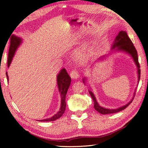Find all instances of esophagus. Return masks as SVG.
<instances>
[{"label": "esophagus", "mask_w": 148, "mask_h": 148, "mask_svg": "<svg viewBox=\"0 0 148 148\" xmlns=\"http://www.w3.org/2000/svg\"><path fill=\"white\" fill-rule=\"evenodd\" d=\"M70 75L72 79H77L79 77V73L78 72V71H77L76 70H73L71 71L70 73Z\"/></svg>", "instance_id": "34e87169"}]
</instances>
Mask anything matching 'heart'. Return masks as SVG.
Masks as SVG:
<instances>
[{
  "mask_svg": "<svg viewBox=\"0 0 148 148\" xmlns=\"http://www.w3.org/2000/svg\"><path fill=\"white\" fill-rule=\"evenodd\" d=\"M75 56L77 60L81 64L86 63V62H88L89 59H90L91 57L89 51L85 46H83V47L78 49L77 52H75Z\"/></svg>",
  "mask_w": 148,
  "mask_h": 148,
  "instance_id": "heart-1",
  "label": "heart"
}]
</instances>
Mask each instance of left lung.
<instances>
[{"instance_id":"8db88e82","label":"left lung","mask_w":148,"mask_h":148,"mask_svg":"<svg viewBox=\"0 0 148 148\" xmlns=\"http://www.w3.org/2000/svg\"><path fill=\"white\" fill-rule=\"evenodd\" d=\"M123 52L127 53V54H128L130 56L133 60L135 62V64L137 68V75H138V83H139V81H140V64L138 63V53L137 51L136 50V49L135 46H133V44L132 42L130 39L129 38L128 36V35L127 33L125 32V31H120L117 34V36L115 37V39H114V41L113 42L112 45L111 47V50L109 52V53L107 55H105L104 56H102L101 57V59H99V60H102L103 59H104V58H106L107 57H108L109 54H111V53H115V52ZM94 66V65H92ZM87 80L86 77H85L83 79V82L84 84L86 83V81ZM89 92L90 94V95L92 97V99L94 101V107L96 110H97L98 112L101 114H114V113H117L125 109H126L127 107L130 105V104L132 102L133 99L134 98V96L135 95V91L136 89H135V91H134L133 93V96L132 97V99L127 104L125 105L119 107V108H116V109H108V108H105V107H103L101 106L99 103L97 102L96 98L94 95L93 92L92 91V89L91 88H89Z\"/></svg>"}]
</instances>
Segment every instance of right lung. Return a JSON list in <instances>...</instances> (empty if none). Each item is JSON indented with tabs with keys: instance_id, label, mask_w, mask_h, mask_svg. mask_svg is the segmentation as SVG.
<instances>
[{
	"instance_id": "1",
	"label": "right lung",
	"mask_w": 148,
	"mask_h": 148,
	"mask_svg": "<svg viewBox=\"0 0 148 148\" xmlns=\"http://www.w3.org/2000/svg\"><path fill=\"white\" fill-rule=\"evenodd\" d=\"M23 42V40L21 38H19L15 35H12L10 41V46L9 48V51H8V67L10 66V65L12 61L13 57H14L15 53L20 46V44ZM6 75L7 77V80L8 81V77L7 72H6ZM71 83V78L69 77L68 73L65 69H62L59 73L57 75V83L59 91L61 97V104L60 108L59 110L57 112V114L53 115L52 117L43 119L39 120V122H50V121H54L60 117H62V115L64 114V112L66 109V102H65V97L67 91H68L70 85Z\"/></svg>"
}]
</instances>
